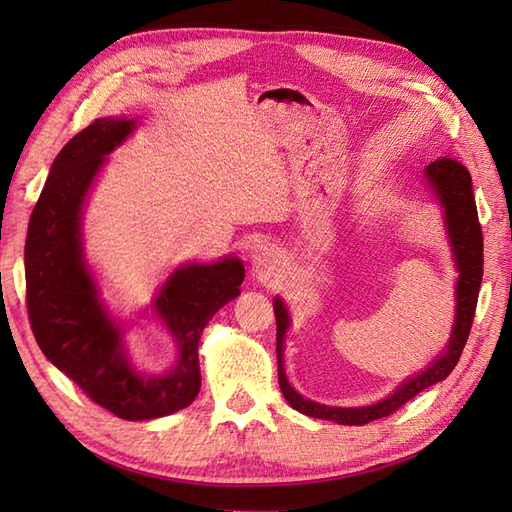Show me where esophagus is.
Instances as JSON below:
<instances>
[{
  "mask_svg": "<svg viewBox=\"0 0 512 512\" xmlns=\"http://www.w3.org/2000/svg\"><path fill=\"white\" fill-rule=\"evenodd\" d=\"M282 267V256L273 247H260L252 254V273L254 277L262 282H269L273 277L280 273Z\"/></svg>",
  "mask_w": 512,
  "mask_h": 512,
  "instance_id": "34e87169",
  "label": "esophagus"
}]
</instances>
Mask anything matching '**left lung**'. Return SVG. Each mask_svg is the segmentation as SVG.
<instances>
[{"label":"left lung","mask_w":512,"mask_h":512,"mask_svg":"<svg viewBox=\"0 0 512 512\" xmlns=\"http://www.w3.org/2000/svg\"><path fill=\"white\" fill-rule=\"evenodd\" d=\"M423 181L431 192L436 205L442 213V224L446 230L448 245H451L453 262L457 269L455 280V318L442 352L433 359L425 369L416 371L406 378L393 393L382 397L380 401L367 406H327L303 397L288 382L284 367V344L286 333L292 327V318L282 297L273 299V314L277 322V376H280V389L288 404L305 416L322 418V421H333L337 425H365L378 418L389 416L397 408H401L416 397L421 391L429 389L431 384H438L455 369L461 350L468 342L476 299L480 282H483V232H480L478 213L472 192V177L468 168L451 158H440L431 162L423 170Z\"/></svg>","instance_id":"1"}]
</instances>
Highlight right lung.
<instances>
[{
	"mask_svg": "<svg viewBox=\"0 0 512 512\" xmlns=\"http://www.w3.org/2000/svg\"><path fill=\"white\" fill-rule=\"evenodd\" d=\"M136 130V119L102 117L57 153L25 241L27 309L36 342L59 371L98 406L126 421H151L188 408L200 391L198 342L215 312L237 299L239 256L181 262L141 316L158 320L175 344L164 371L138 367L128 348L136 320L119 318L85 254L83 215L108 156Z\"/></svg>",
	"mask_w": 512,
	"mask_h": 512,
	"instance_id": "obj_1",
	"label": "right lung"
}]
</instances>
